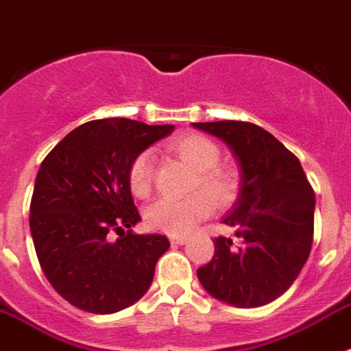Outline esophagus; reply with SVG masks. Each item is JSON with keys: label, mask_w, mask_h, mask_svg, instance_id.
Masks as SVG:
<instances>
[{"label": "esophagus", "mask_w": 351, "mask_h": 351, "mask_svg": "<svg viewBox=\"0 0 351 351\" xmlns=\"http://www.w3.org/2000/svg\"><path fill=\"white\" fill-rule=\"evenodd\" d=\"M171 243H173V244H185V243H187V237H185V235H173V237H171Z\"/></svg>", "instance_id": "obj_1"}]
</instances>
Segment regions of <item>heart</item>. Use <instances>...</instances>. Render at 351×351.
Returning a JSON list of instances; mask_svg holds the SVG:
<instances>
[{"label":"heart","mask_w":351,"mask_h":351,"mask_svg":"<svg viewBox=\"0 0 351 351\" xmlns=\"http://www.w3.org/2000/svg\"><path fill=\"white\" fill-rule=\"evenodd\" d=\"M169 149L196 169L194 189H203L216 203H226L234 198L239 189V171L230 164H221V149L214 141L202 134H187L171 141ZM153 173V153L149 149L141 152L128 169V185L135 196L146 198L152 193ZM206 195L198 191L182 199H157L146 210V223L153 230L173 235L187 234L210 214L212 202Z\"/></svg>","instance_id":"heart-1"}]
</instances>
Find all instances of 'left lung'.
<instances>
[{"instance_id":"1","label":"left lung","mask_w":351,"mask_h":351,"mask_svg":"<svg viewBox=\"0 0 351 351\" xmlns=\"http://www.w3.org/2000/svg\"><path fill=\"white\" fill-rule=\"evenodd\" d=\"M230 148L241 171L239 198L216 237V252L196 271L210 296L234 307L271 303L307 262L314 235V191L296 155L261 126L244 121L193 123Z\"/></svg>"}]
</instances>
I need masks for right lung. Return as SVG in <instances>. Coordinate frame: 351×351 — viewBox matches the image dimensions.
Masks as SVG:
<instances>
[{"label": "right lung", "mask_w": 351, "mask_h": 351, "mask_svg": "<svg viewBox=\"0 0 351 351\" xmlns=\"http://www.w3.org/2000/svg\"><path fill=\"white\" fill-rule=\"evenodd\" d=\"M173 130V125L125 117L89 121L40 164L30 203L32 239L53 289L76 308L112 314L149 289L169 241L132 232L141 216L128 169L141 152Z\"/></svg>", "instance_id": "add662e5"}]
</instances>
